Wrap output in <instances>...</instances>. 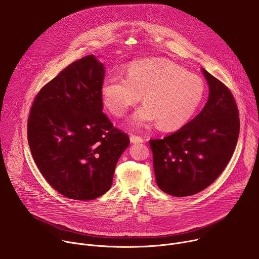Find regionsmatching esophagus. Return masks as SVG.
<instances>
[{
  "mask_svg": "<svg viewBox=\"0 0 259 259\" xmlns=\"http://www.w3.org/2000/svg\"><path fill=\"white\" fill-rule=\"evenodd\" d=\"M130 141H131L132 143H140V142H143L144 140H143V138L140 137V136L131 134V135H130Z\"/></svg>",
  "mask_w": 259,
  "mask_h": 259,
  "instance_id": "1",
  "label": "esophagus"
}]
</instances>
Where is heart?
Listing matches in <instances>:
<instances>
[{
	"mask_svg": "<svg viewBox=\"0 0 259 259\" xmlns=\"http://www.w3.org/2000/svg\"><path fill=\"white\" fill-rule=\"evenodd\" d=\"M204 94L201 78L160 58L134 61L128 66L127 78L108 76L101 84L102 101L114 116L123 117L142 96L145 104L132 115L131 125L140 128L157 122L166 131L186 125Z\"/></svg>",
	"mask_w": 259,
	"mask_h": 259,
	"instance_id": "obj_1",
	"label": "heart"
}]
</instances>
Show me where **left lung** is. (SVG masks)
Wrapping results in <instances>:
<instances>
[{
    "label": "left lung",
    "mask_w": 259,
    "mask_h": 259,
    "mask_svg": "<svg viewBox=\"0 0 259 259\" xmlns=\"http://www.w3.org/2000/svg\"><path fill=\"white\" fill-rule=\"evenodd\" d=\"M209 96L202 112L163 139H152L158 187L187 197L205 190L225 170L236 149L240 120L229 88L202 68Z\"/></svg>",
    "instance_id": "left-lung-1"
}]
</instances>
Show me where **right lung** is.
Instances as JSON below:
<instances>
[{"label":"right lung","instance_id":"obj_1","mask_svg":"<svg viewBox=\"0 0 259 259\" xmlns=\"http://www.w3.org/2000/svg\"><path fill=\"white\" fill-rule=\"evenodd\" d=\"M105 68L94 55L69 64L35 96L27 122L32 158L44 178L72 200H94L113 183L129 137L102 113Z\"/></svg>","mask_w":259,"mask_h":259}]
</instances>
